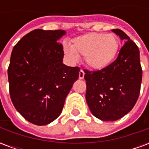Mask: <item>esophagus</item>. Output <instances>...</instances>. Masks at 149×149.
<instances>
[{
    "instance_id": "1",
    "label": "esophagus",
    "mask_w": 149,
    "mask_h": 149,
    "mask_svg": "<svg viewBox=\"0 0 149 149\" xmlns=\"http://www.w3.org/2000/svg\"><path fill=\"white\" fill-rule=\"evenodd\" d=\"M84 77V72L82 70V69H81L80 70V72H79V79H83Z\"/></svg>"
}]
</instances>
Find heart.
Returning a JSON list of instances; mask_svg holds the SVG:
<instances>
[{
  "label": "heart",
  "mask_w": 149,
  "mask_h": 149,
  "mask_svg": "<svg viewBox=\"0 0 149 149\" xmlns=\"http://www.w3.org/2000/svg\"><path fill=\"white\" fill-rule=\"evenodd\" d=\"M119 49L118 37L115 34L89 33L74 38L71 47L64 46V52L72 61L84 57L85 64L93 69L100 70L113 61Z\"/></svg>",
  "instance_id": "b5f03b06"
}]
</instances>
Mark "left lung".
Returning <instances> with one entry per match:
<instances>
[{
  "mask_svg": "<svg viewBox=\"0 0 149 149\" xmlns=\"http://www.w3.org/2000/svg\"><path fill=\"white\" fill-rule=\"evenodd\" d=\"M112 32L125 42L117 58L103 69L84 70L88 108L94 116L105 121L116 120L132 109L142 81L137 45L120 29Z\"/></svg>",
  "mask_w": 149,
  "mask_h": 149,
  "instance_id": "left-lung-1",
  "label": "left lung"
}]
</instances>
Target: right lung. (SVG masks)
<instances>
[{
    "label": "right lung",
    "mask_w": 149,
    "mask_h": 149,
    "mask_svg": "<svg viewBox=\"0 0 149 149\" xmlns=\"http://www.w3.org/2000/svg\"><path fill=\"white\" fill-rule=\"evenodd\" d=\"M65 31L35 29L12 51L8 68L9 94L28 121L45 125L61 115L65 98L79 77V67L63 64Z\"/></svg>",
    "instance_id": "obj_1"
}]
</instances>
